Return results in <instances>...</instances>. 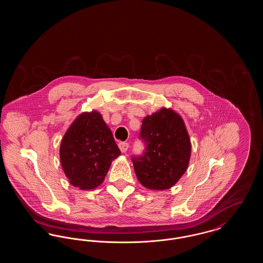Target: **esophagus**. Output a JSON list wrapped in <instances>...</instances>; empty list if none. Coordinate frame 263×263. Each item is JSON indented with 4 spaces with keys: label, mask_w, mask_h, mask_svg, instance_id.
I'll return each mask as SVG.
<instances>
[{
    "label": "esophagus",
    "mask_w": 263,
    "mask_h": 263,
    "mask_svg": "<svg viewBox=\"0 0 263 263\" xmlns=\"http://www.w3.org/2000/svg\"><path fill=\"white\" fill-rule=\"evenodd\" d=\"M119 149L120 151L122 152V153H125L128 150V148H129V144L128 143H126V142H121V143H119Z\"/></svg>",
    "instance_id": "1"
}]
</instances>
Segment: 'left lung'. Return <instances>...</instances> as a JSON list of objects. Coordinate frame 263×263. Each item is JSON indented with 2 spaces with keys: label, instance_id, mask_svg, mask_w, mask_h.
<instances>
[{
  "label": "left lung",
  "instance_id": "obj_1",
  "mask_svg": "<svg viewBox=\"0 0 263 263\" xmlns=\"http://www.w3.org/2000/svg\"><path fill=\"white\" fill-rule=\"evenodd\" d=\"M140 137L146 150L132 158L139 182L151 190L173 187L186 172L191 155L182 117L172 108L162 107L143 119Z\"/></svg>",
  "mask_w": 263,
  "mask_h": 263
}]
</instances>
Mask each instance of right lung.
Instances as JSON below:
<instances>
[{"label":"right lung","mask_w":263,"mask_h":263,"mask_svg":"<svg viewBox=\"0 0 263 263\" xmlns=\"http://www.w3.org/2000/svg\"><path fill=\"white\" fill-rule=\"evenodd\" d=\"M118 156L120 150L112 132L97 110L77 116L60 145L65 175L73 186L82 190L100 186Z\"/></svg>","instance_id":"obj_1"}]
</instances>
